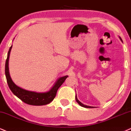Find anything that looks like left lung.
<instances>
[{"instance_id": "left-lung-1", "label": "left lung", "mask_w": 131, "mask_h": 131, "mask_svg": "<svg viewBox=\"0 0 131 131\" xmlns=\"http://www.w3.org/2000/svg\"><path fill=\"white\" fill-rule=\"evenodd\" d=\"M119 38H120V40H121V41H122V38H121L120 37H119ZM75 100H76V101H77V102L78 103V104H80L81 106H82V107H85V108H92V107H92V106H86V105H84V104H83V103H81L80 101H79V100H78V98H77V95H76V96H75Z\"/></svg>"}]
</instances>
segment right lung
I'll use <instances>...</instances> for the list:
<instances>
[{
  "label": "right lung",
  "instance_id": "1",
  "mask_svg": "<svg viewBox=\"0 0 131 131\" xmlns=\"http://www.w3.org/2000/svg\"><path fill=\"white\" fill-rule=\"evenodd\" d=\"M11 48H12V46L10 47L8 52L7 58H6L5 62L6 78L8 85L11 92L19 99L28 104L33 105V106H43V105L49 104L55 98L58 89L65 81L68 76H64V77L59 78L54 84V85H53V88L47 92L38 93L23 89L20 87L16 85L13 83V81L11 80L10 75H9L8 61Z\"/></svg>",
  "mask_w": 131,
  "mask_h": 131
}]
</instances>
